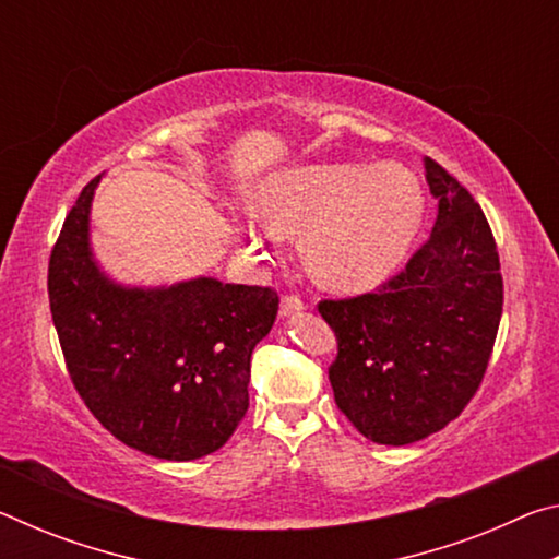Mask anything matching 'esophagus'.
<instances>
[{
  "label": "esophagus",
  "instance_id": "34e87169",
  "mask_svg": "<svg viewBox=\"0 0 559 559\" xmlns=\"http://www.w3.org/2000/svg\"><path fill=\"white\" fill-rule=\"evenodd\" d=\"M306 308H308L306 300L298 298V296H286V298L281 300V316H283V318L298 316V313H302V310H306Z\"/></svg>",
  "mask_w": 559,
  "mask_h": 559
}]
</instances>
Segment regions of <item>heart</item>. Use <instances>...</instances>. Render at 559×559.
<instances>
[{
  "instance_id": "b5f03b06",
  "label": "heart",
  "mask_w": 559,
  "mask_h": 559,
  "mask_svg": "<svg viewBox=\"0 0 559 559\" xmlns=\"http://www.w3.org/2000/svg\"><path fill=\"white\" fill-rule=\"evenodd\" d=\"M421 210L419 182L394 163L283 169L253 197V214L266 229H302V261L333 288H365L384 278L409 249ZM246 236L249 253H263L257 226H246Z\"/></svg>"
}]
</instances>
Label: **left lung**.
I'll list each match as a JSON object with an SVG mask.
<instances>
[{"label": "left lung", "instance_id": "8db88e82", "mask_svg": "<svg viewBox=\"0 0 559 559\" xmlns=\"http://www.w3.org/2000/svg\"><path fill=\"white\" fill-rule=\"evenodd\" d=\"M424 173L439 200L429 241L380 290L318 306L337 337L328 372L335 404L384 447L456 419L484 380L503 313L486 214L439 163L424 157Z\"/></svg>", "mask_w": 559, "mask_h": 559}]
</instances>
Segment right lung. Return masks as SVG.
<instances>
[{
    "label": "right lung",
    "instance_id": "right-lung-1",
    "mask_svg": "<svg viewBox=\"0 0 559 559\" xmlns=\"http://www.w3.org/2000/svg\"><path fill=\"white\" fill-rule=\"evenodd\" d=\"M83 187L49 261V302L66 367L93 416L126 447L194 461L229 441L249 409L251 353L271 333V288L197 276L122 286L91 249Z\"/></svg>",
    "mask_w": 559,
    "mask_h": 559
}]
</instances>
